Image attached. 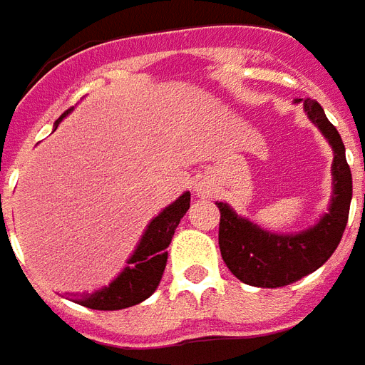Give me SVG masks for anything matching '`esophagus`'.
<instances>
[{
	"label": "esophagus",
	"instance_id": "34e87169",
	"mask_svg": "<svg viewBox=\"0 0 365 365\" xmlns=\"http://www.w3.org/2000/svg\"><path fill=\"white\" fill-rule=\"evenodd\" d=\"M196 196L200 197H209L212 196V190L211 186H207V182H203V180H200L196 185Z\"/></svg>",
	"mask_w": 365,
	"mask_h": 365
}]
</instances>
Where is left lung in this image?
Here are the masks:
<instances>
[{
	"label": "left lung",
	"instance_id": "8db88e82",
	"mask_svg": "<svg viewBox=\"0 0 365 365\" xmlns=\"http://www.w3.org/2000/svg\"><path fill=\"white\" fill-rule=\"evenodd\" d=\"M303 109L334 150L328 211L307 230L275 233L237 215L226 201H217L220 211L218 247L222 260L239 281L250 287H287L319 269L337 249L349 220L352 175L345 158V145L317 101L305 100Z\"/></svg>",
	"mask_w": 365,
	"mask_h": 365
}]
</instances>
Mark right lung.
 <instances>
[{"mask_svg":"<svg viewBox=\"0 0 365 365\" xmlns=\"http://www.w3.org/2000/svg\"><path fill=\"white\" fill-rule=\"evenodd\" d=\"M71 110L67 109L54 122V128H58V124ZM188 207H190V192H185L148 222L135 250L126 260V267L107 287L94 290L92 294H81L77 298H71L73 302L96 311H118L150 298L162 281L168 264V247Z\"/></svg>","mask_w":365,"mask_h":365,"instance_id":"1","label":"right lung"}]
</instances>
